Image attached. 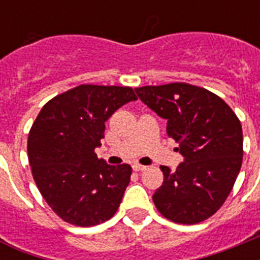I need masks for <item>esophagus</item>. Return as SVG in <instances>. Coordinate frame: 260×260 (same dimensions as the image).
Returning <instances> with one entry per match:
<instances>
[{
  "instance_id": "obj_1",
  "label": "esophagus",
  "mask_w": 260,
  "mask_h": 260,
  "mask_svg": "<svg viewBox=\"0 0 260 260\" xmlns=\"http://www.w3.org/2000/svg\"><path fill=\"white\" fill-rule=\"evenodd\" d=\"M147 169V166H143V165H139V163H135L134 170L135 171H144Z\"/></svg>"
}]
</instances>
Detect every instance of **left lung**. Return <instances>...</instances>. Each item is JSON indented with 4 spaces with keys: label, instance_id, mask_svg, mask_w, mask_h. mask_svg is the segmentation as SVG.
I'll list each match as a JSON object with an SVG mask.
<instances>
[{
    "label": "left lung",
    "instance_id": "left-lung-1",
    "mask_svg": "<svg viewBox=\"0 0 260 260\" xmlns=\"http://www.w3.org/2000/svg\"><path fill=\"white\" fill-rule=\"evenodd\" d=\"M148 108L167 120V135L185 160L163 171L152 196L159 213L178 224L213 216L230 196L243 162L242 124L222 98L185 82L136 87Z\"/></svg>",
    "mask_w": 260,
    "mask_h": 260
}]
</instances>
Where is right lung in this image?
Masks as SVG:
<instances>
[{
	"label": "right lung",
	"instance_id": "right-lung-1",
	"mask_svg": "<svg viewBox=\"0 0 260 260\" xmlns=\"http://www.w3.org/2000/svg\"><path fill=\"white\" fill-rule=\"evenodd\" d=\"M129 86L79 85L43 106L28 135V160L39 191L63 221L105 222L117 212L129 183V165L97 158L105 121L129 101Z\"/></svg>",
	"mask_w": 260,
	"mask_h": 260
}]
</instances>
